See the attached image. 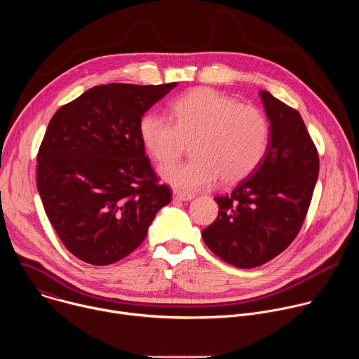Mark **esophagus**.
<instances>
[{"label":"esophagus","instance_id":"1","mask_svg":"<svg viewBox=\"0 0 359 359\" xmlns=\"http://www.w3.org/2000/svg\"><path fill=\"white\" fill-rule=\"evenodd\" d=\"M194 196L190 193H183V191H173V200L175 201H189Z\"/></svg>","mask_w":359,"mask_h":359}]
</instances>
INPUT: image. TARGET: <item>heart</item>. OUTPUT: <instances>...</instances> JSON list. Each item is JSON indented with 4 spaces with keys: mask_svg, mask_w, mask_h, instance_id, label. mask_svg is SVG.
<instances>
[{
    "mask_svg": "<svg viewBox=\"0 0 359 359\" xmlns=\"http://www.w3.org/2000/svg\"><path fill=\"white\" fill-rule=\"evenodd\" d=\"M140 142L159 166L176 161L190 140L193 158L161 170L162 179L183 191L234 183L252 173L270 146V122L255 107L240 105L215 89L198 88L177 96L170 118L146 112L137 125Z\"/></svg>",
    "mask_w": 359,
    "mask_h": 359,
    "instance_id": "heart-1",
    "label": "heart"
}]
</instances>
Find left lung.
<instances>
[{
  "label": "left lung",
  "mask_w": 359,
  "mask_h": 359,
  "mask_svg": "<svg viewBox=\"0 0 359 359\" xmlns=\"http://www.w3.org/2000/svg\"><path fill=\"white\" fill-rule=\"evenodd\" d=\"M270 121L264 159L230 194L217 196V219L201 231L203 241L237 269L259 267L283 252L297 237L318 179L317 147L301 115L260 92Z\"/></svg>",
  "instance_id": "8db88e82"
}]
</instances>
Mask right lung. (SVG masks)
I'll return each mask as SVG.
<instances>
[{
	"label": "right lung",
	"instance_id": "obj_1",
	"mask_svg": "<svg viewBox=\"0 0 359 359\" xmlns=\"http://www.w3.org/2000/svg\"><path fill=\"white\" fill-rule=\"evenodd\" d=\"M176 85L93 86L49 121L36 156V187L50 224L79 260L93 266L122 260L170 203L137 125Z\"/></svg>",
	"mask_w": 359,
	"mask_h": 359
}]
</instances>
